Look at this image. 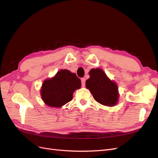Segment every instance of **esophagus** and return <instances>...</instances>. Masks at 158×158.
I'll use <instances>...</instances> for the list:
<instances>
[{
    "mask_svg": "<svg viewBox=\"0 0 158 158\" xmlns=\"http://www.w3.org/2000/svg\"><path fill=\"white\" fill-rule=\"evenodd\" d=\"M81 81H82V86L84 87L85 84V79L84 78H82L81 79Z\"/></svg>",
    "mask_w": 158,
    "mask_h": 158,
    "instance_id": "esophagus-1",
    "label": "esophagus"
}]
</instances>
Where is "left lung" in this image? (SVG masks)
Here are the masks:
<instances>
[{
    "instance_id": "1",
    "label": "left lung",
    "mask_w": 158,
    "mask_h": 158,
    "mask_svg": "<svg viewBox=\"0 0 158 158\" xmlns=\"http://www.w3.org/2000/svg\"><path fill=\"white\" fill-rule=\"evenodd\" d=\"M89 78L85 82L95 101L106 106H114L118 98V86L110 80L100 69H93L89 72Z\"/></svg>"
}]
</instances>
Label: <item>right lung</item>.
I'll return each instance as SVG.
<instances>
[{
	"mask_svg": "<svg viewBox=\"0 0 158 158\" xmlns=\"http://www.w3.org/2000/svg\"><path fill=\"white\" fill-rule=\"evenodd\" d=\"M80 86L81 80L76 74L66 69L60 70L54 77L43 83L41 98L47 106L60 107L73 99V94Z\"/></svg>",
	"mask_w": 158,
	"mask_h": 158,
	"instance_id": "right-lung-1",
	"label": "right lung"
}]
</instances>
